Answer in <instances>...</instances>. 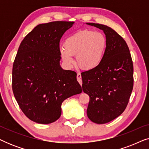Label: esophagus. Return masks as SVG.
Listing matches in <instances>:
<instances>
[{
	"label": "esophagus",
	"instance_id": "esophagus-1",
	"mask_svg": "<svg viewBox=\"0 0 149 149\" xmlns=\"http://www.w3.org/2000/svg\"><path fill=\"white\" fill-rule=\"evenodd\" d=\"M77 81H78V82L80 83L81 85H82V79H81V74L80 73H78V74H77Z\"/></svg>",
	"mask_w": 149,
	"mask_h": 149
}]
</instances>
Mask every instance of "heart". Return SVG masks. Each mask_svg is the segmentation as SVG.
I'll list each match as a JSON object with an SVG mask.
<instances>
[{
    "label": "heart",
    "instance_id": "b5f03b06",
    "mask_svg": "<svg viewBox=\"0 0 149 149\" xmlns=\"http://www.w3.org/2000/svg\"><path fill=\"white\" fill-rule=\"evenodd\" d=\"M64 47L60 49V54L67 66H72L74 63L72 56H76L79 67L91 70L102 62L107 50V40L100 32L83 30L67 37Z\"/></svg>",
    "mask_w": 149,
    "mask_h": 149
}]
</instances>
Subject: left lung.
<instances>
[{"label":"left lung","instance_id":"obj_1","mask_svg":"<svg viewBox=\"0 0 149 149\" xmlns=\"http://www.w3.org/2000/svg\"><path fill=\"white\" fill-rule=\"evenodd\" d=\"M103 30L107 50L102 64L81 73L84 93L89 96L87 117L93 123H109L125 111L134 85L131 54L125 40L103 24L86 23Z\"/></svg>","mask_w":149,"mask_h":149}]
</instances>
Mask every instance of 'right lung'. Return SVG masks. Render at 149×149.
<instances>
[{"mask_svg":"<svg viewBox=\"0 0 149 149\" xmlns=\"http://www.w3.org/2000/svg\"><path fill=\"white\" fill-rule=\"evenodd\" d=\"M74 22L38 24L22 40L13 62L12 88L20 109L31 121H56L65 100L82 92L74 71L60 66V40Z\"/></svg>","mask_w":149,"mask_h":149,"instance_id":"obj_1","label":"right lung"}]
</instances>
